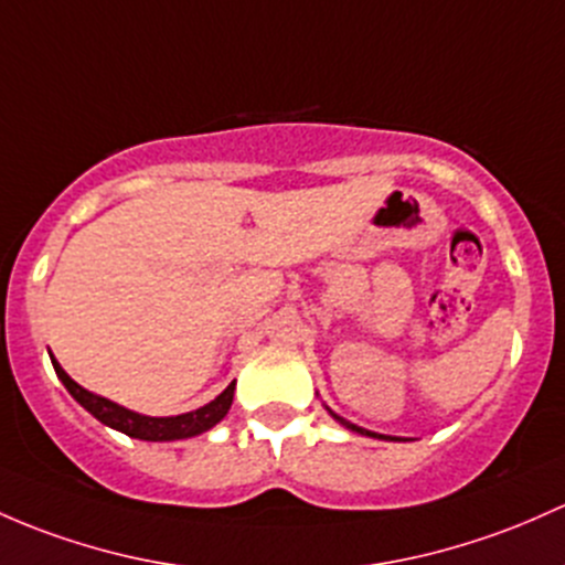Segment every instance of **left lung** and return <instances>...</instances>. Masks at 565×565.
Here are the masks:
<instances>
[{"label": "left lung", "instance_id": "left-lung-1", "mask_svg": "<svg viewBox=\"0 0 565 565\" xmlns=\"http://www.w3.org/2000/svg\"><path fill=\"white\" fill-rule=\"evenodd\" d=\"M338 423L341 425H347L349 430H354V433H362V436H373V438H390V436H379V433H371V430H362V427H358V425H352V423H347V419H341V417H335Z\"/></svg>", "mask_w": 565, "mask_h": 565}]
</instances>
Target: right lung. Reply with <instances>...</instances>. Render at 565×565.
Listing matches in <instances>:
<instances>
[{
  "instance_id": "obj_1",
  "label": "right lung",
  "mask_w": 565,
  "mask_h": 565,
  "mask_svg": "<svg viewBox=\"0 0 565 565\" xmlns=\"http://www.w3.org/2000/svg\"><path fill=\"white\" fill-rule=\"evenodd\" d=\"M51 362H53V371H56V376L62 379L64 387L70 390V395H73L86 412H92L103 425L116 427V430L127 433V436L132 438H142V441H175V438L198 436V433L211 430L213 425L222 423L224 414H227L230 406H233L235 382L230 384L216 401H211L207 406L198 408V412L178 414V417H142V414L129 412V408L118 406V403L108 401V397H99L94 395V392L83 390L81 384H75L73 379L64 373V367L58 365L56 360L51 358Z\"/></svg>"
}]
</instances>
